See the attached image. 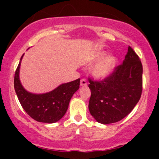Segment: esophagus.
<instances>
[{"label": "esophagus", "mask_w": 159, "mask_h": 159, "mask_svg": "<svg viewBox=\"0 0 159 159\" xmlns=\"http://www.w3.org/2000/svg\"><path fill=\"white\" fill-rule=\"evenodd\" d=\"M80 85L81 87H86L88 85V82L85 79L81 80V82H80Z\"/></svg>", "instance_id": "esophagus-1"}]
</instances>
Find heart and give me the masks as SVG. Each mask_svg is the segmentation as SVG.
Wrapping results in <instances>:
<instances>
[{
	"label": "heart",
	"mask_w": 159,
	"mask_h": 159,
	"mask_svg": "<svg viewBox=\"0 0 159 159\" xmlns=\"http://www.w3.org/2000/svg\"><path fill=\"white\" fill-rule=\"evenodd\" d=\"M107 52L104 50L98 49L92 51L88 57L90 62L97 61L91 68V71L93 76L98 79H105L108 78L115 70L117 65V59L112 54L106 55Z\"/></svg>",
	"instance_id": "heart-1"
}]
</instances>
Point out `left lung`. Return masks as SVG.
Segmentation results:
<instances>
[{"instance_id":"1","label":"left lung","mask_w":159,"mask_h":159,"mask_svg":"<svg viewBox=\"0 0 159 159\" xmlns=\"http://www.w3.org/2000/svg\"><path fill=\"white\" fill-rule=\"evenodd\" d=\"M142 65L131 47L122 65L104 81L89 85L91 115L103 125L118 122L125 118L139 102L142 91Z\"/></svg>"}]
</instances>
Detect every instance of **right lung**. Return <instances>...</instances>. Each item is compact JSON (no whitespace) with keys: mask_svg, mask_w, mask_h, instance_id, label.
Segmentation results:
<instances>
[{"mask_svg":"<svg viewBox=\"0 0 159 159\" xmlns=\"http://www.w3.org/2000/svg\"><path fill=\"white\" fill-rule=\"evenodd\" d=\"M24 54L14 75V90L19 102L27 114L35 121L48 124L57 122L65 115L70 98L79 89L80 78L60 84L48 92H30L24 88L20 80V63Z\"/></svg>","mask_w":159,"mask_h":159,"instance_id":"1","label":"right lung"}]
</instances>
